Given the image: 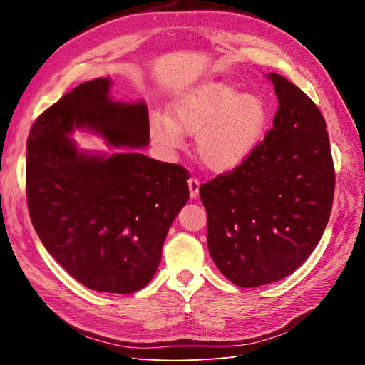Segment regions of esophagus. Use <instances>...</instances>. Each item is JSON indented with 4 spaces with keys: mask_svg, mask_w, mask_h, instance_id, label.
Returning a JSON list of instances; mask_svg holds the SVG:
<instances>
[{
    "mask_svg": "<svg viewBox=\"0 0 365 365\" xmlns=\"http://www.w3.org/2000/svg\"><path fill=\"white\" fill-rule=\"evenodd\" d=\"M187 182H189L190 197H192V200H196L197 195H200V181H197L196 178H190Z\"/></svg>",
    "mask_w": 365,
    "mask_h": 365,
    "instance_id": "34e87169",
    "label": "esophagus"
}]
</instances>
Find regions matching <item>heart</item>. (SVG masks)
<instances>
[{"instance_id":"b5f03b06","label":"heart","mask_w":365,"mask_h":365,"mask_svg":"<svg viewBox=\"0 0 365 365\" xmlns=\"http://www.w3.org/2000/svg\"><path fill=\"white\" fill-rule=\"evenodd\" d=\"M269 108L259 94L242 93L227 81H210L175 96L169 117L149 120L152 141L165 152L184 146V134L195 137L197 160L205 169L225 173L244 164L262 143Z\"/></svg>"}]
</instances>
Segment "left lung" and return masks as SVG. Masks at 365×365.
<instances>
[{
    "label": "left lung",
    "instance_id": "left-lung-1",
    "mask_svg": "<svg viewBox=\"0 0 365 365\" xmlns=\"http://www.w3.org/2000/svg\"><path fill=\"white\" fill-rule=\"evenodd\" d=\"M279 98L272 129L233 172L201 185L207 244L217 269L240 288L288 277L322 239L335 170L326 121L300 88L271 73Z\"/></svg>",
    "mask_w": 365,
    "mask_h": 365
}]
</instances>
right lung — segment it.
<instances>
[{
	"mask_svg": "<svg viewBox=\"0 0 365 365\" xmlns=\"http://www.w3.org/2000/svg\"><path fill=\"white\" fill-rule=\"evenodd\" d=\"M113 81H88L41 114L27 140V202L46 250L97 292L132 294L150 282L165 236L189 201V175L138 150H86L76 130L113 149L149 145L145 101L115 102Z\"/></svg>",
	"mask_w": 365,
	"mask_h": 365,
	"instance_id": "add662e5",
	"label": "right lung"
}]
</instances>
